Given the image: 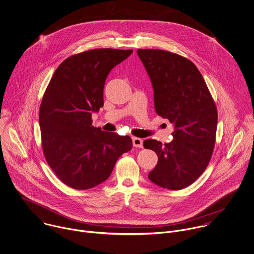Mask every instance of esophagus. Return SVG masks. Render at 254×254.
I'll list each match as a JSON object with an SVG mask.
<instances>
[{
    "mask_svg": "<svg viewBox=\"0 0 254 254\" xmlns=\"http://www.w3.org/2000/svg\"><path fill=\"white\" fill-rule=\"evenodd\" d=\"M132 144L134 147H137V148H142L143 146V141L141 138L138 137H132Z\"/></svg>",
    "mask_w": 254,
    "mask_h": 254,
    "instance_id": "34e87169",
    "label": "esophagus"
}]
</instances>
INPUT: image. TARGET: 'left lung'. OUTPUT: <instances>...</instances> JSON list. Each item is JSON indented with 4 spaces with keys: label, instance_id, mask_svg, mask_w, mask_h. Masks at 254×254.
<instances>
[{
    "label": "left lung",
    "instance_id": "obj_1",
    "mask_svg": "<svg viewBox=\"0 0 254 254\" xmlns=\"http://www.w3.org/2000/svg\"><path fill=\"white\" fill-rule=\"evenodd\" d=\"M137 55L154 89L156 113L173 125V140L147 139L158 164L149 172L156 185L180 190L194 183L212 156L217 110L196 65L185 57L162 50H141Z\"/></svg>",
    "mask_w": 254,
    "mask_h": 254
}]
</instances>
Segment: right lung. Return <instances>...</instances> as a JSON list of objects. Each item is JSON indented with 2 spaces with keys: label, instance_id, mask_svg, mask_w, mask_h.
<instances>
[{
  "label": "right lung",
  "instance_id": "obj_1",
  "mask_svg": "<svg viewBox=\"0 0 254 254\" xmlns=\"http://www.w3.org/2000/svg\"><path fill=\"white\" fill-rule=\"evenodd\" d=\"M132 50L97 49L66 58L44 94L39 122L46 160L67 186L86 190L110 176L117 160L132 148L128 135L103 131L91 115L103 107L110 71Z\"/></svg>",
  "mask_w": 254,
  "mask_h": 254
}]
</instances>
